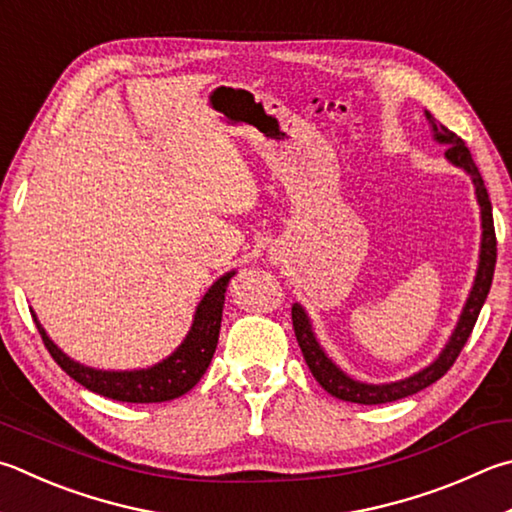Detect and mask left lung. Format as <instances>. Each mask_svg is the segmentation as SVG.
Listing matches in <instances>:
<instances>
[{
	"label": "left lung",
	"instance_id": "8db88e82",
	"mask_svg": "<svg viewBox=\"0 0 512 512\" xmlns=\"http://www.w3.org/2000/svg\"><path fill=\"white\" fill-rule=\"evenodd\" d=\"M425 118L427 123H430L434 141L439 145H448L445 147V159H448V163H452L454 167H459V170L466 172L472 179V185H475V197L481 210V248H479L475 282H472L468 300L463 304L457 327H454L450 340L445 342V347L441 349L439 356L412 376L394 380V383H378V385L362 383V380H356L349 374H345V371H342L336 362L327 356V351L322 349L318 336H315L313 331L309 313H306V309L300 302H295L291 309L293 329H295L297 345H300L304 353L306 365H309L313 378L318 380V383L327 389L331 396L340 398V401L360 403V405L392 403V401H398V398L412 396L416 392H421V389L430 387L432 383H436V380H439L445 371L454 365V360H457L463 345L468 342L472 329H475V322L479 318L481 306L490 293L492 275H495V264H497V239H495V224H492V206H490L488 190L486 185H483L479 167L475 165V161H472V154L466 147V143H463L457 134H452L448 127L436 123L430 111H425Z\"/></svg>",
	"mask_w": 512,
	"mask_h": 512
}]
</instances>
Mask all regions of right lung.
I'll use <instances>...</instances> for the list:
<instances>
[{
  "label": "right lung",
  "mask_w": 512,
  "mask_h": 512,
  "mask_svg": "<svg viewBox=\"0 0 512 512\" xmlns=\"http://www.w3.org/2000/svg\"><path fill=\"white\" fill-rule=\"evenodd\" d=\"M237 271L224 273L212 284L206 295L201 297L194 311L192 327L188 336L176 347L170 356L156 362L145 369H96L87 367L82 362L69 358L55 342L46 336L44 327L37 320L35 311L31 309L37 331L44 340V347L49 349L53 360L67 371V374L87 387L89 392H96L105 398L123 403H163L179 398L199 383L201 376L206 374L212 356H215L219 329H221V313H224L226 288Z\"/></svg>",
  "instance_id": "obj_1"
}]
</instances>
